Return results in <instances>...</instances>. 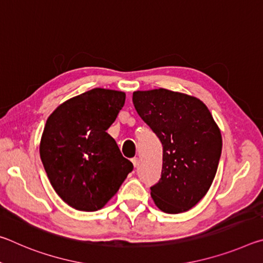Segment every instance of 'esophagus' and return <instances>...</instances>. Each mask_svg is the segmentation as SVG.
<instances>
[{
	"instance_id": "34e87169",
	"label": "esophagus",
	"mask_w": 263,
	"mask_h": 263,
	"mask_svg": "<svg viewBox=\"0 0 263 263\" xmlns=\"http://www.w3.org/2000/svg\"><path fill=\"white\" fill-rule=\"evenodd\" d=\"M131 161H132L133 166H135V167H138V164H139V159H138V158H132Z\"/></svg>"
}]
</instances>
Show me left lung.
Here are the masks:
<instances>
[{"instance_id":"1","label":"left lung","mask_w":263,"mask_h":263,"mask_svg":"<svg viewBox=\"0 0 263 263\" xmlns=\"http://www.w3.org/2000/svg\"><path fill=\"white\" fill-rule=\"evenodd\" d=\"M133 104L162 144L161 179L151 186L160 210L181 213L206 195L219 163L222 139L201 100L159 88L135 91Z\"/></svg>"}]
</instances>
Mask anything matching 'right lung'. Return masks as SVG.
Masks as SVG:
<instances>
[{"label":"right lung","mask_w":263,"mask_h":263,"mask_svg":"<svg viewBox=\"0 0 263 263\" xmlns=\"http://www.w3.org/2000/svg\"><path fill=\"white\" fill-rule=\"evenodd\" d=\"M124 103L125 92L95 88L64 102L47 118L42 162L55 193L77 210H100L132 172L106 132Z\"/></svg>","instance_id":"add662e5"}]
</instances>
